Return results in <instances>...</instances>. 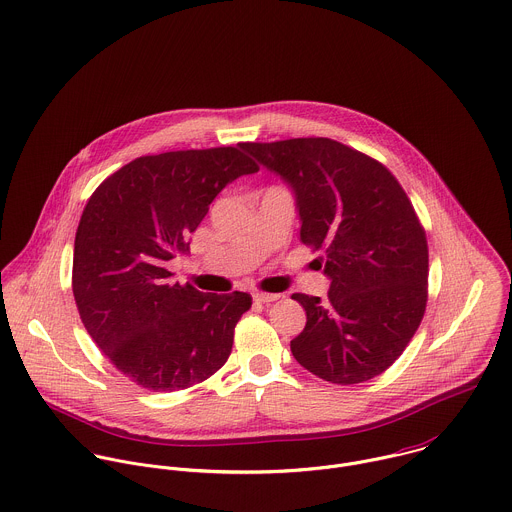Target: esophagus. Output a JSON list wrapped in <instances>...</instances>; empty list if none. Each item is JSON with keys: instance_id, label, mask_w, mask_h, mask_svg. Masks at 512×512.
I'll list each match as a JSON object with an SVG mask.
<instances>
[{"instance_id": "obj_1", "label": "esophagus", "mask_w": 512, "mask_h": 512, "mask_svg": "<svg viewBox=\"0 0 512 512\" xmlns=\"http://www.w3.org/2000/svg\"><path fill=\"white\" fill-rule=\"evenodd\" d=\"M281 295L279 293H253V299L257 301V303H273V301H277Z\"/></svg>"}]
</instances>
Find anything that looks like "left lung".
<instances>
[{
    "label": "left lung",
    "instance_id": "1",
    "mask_svg": "<svg viewBox=\"0 0 512 512\" xmlns=\"http://www.w3.org/2000/svg\"><path fill=\"white\" fill-rule=\"evenodd\" d=\"M245 151L291 187L301 241L325 251L327 301L291 297L307 313L293 357L337 385L381 375L427 307V237L407 193L385 165L327 137L245 143Z\"/></svg>",
    "mask_w": 512,
    "mask_h": 512
}]
</instances>
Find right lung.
<instances>
[{"instance_id": "obj_1", "label": "right lung", "mask_w": 512, "mask_h": 512, "mask_svg": "<svg viewBox=\"0 0 512 512\" xmlns=\"http://www.w3.org/2000/svg\"><path fill=\"white\" fill-rule=\"evenodd\" d=\"M237 147L137 157L89 197L73 247V297L105 357L149 391H181L217 373L247 293H201L171 281L167 261L225 185L259 167Z\"/></svg>"}]
</instances>
